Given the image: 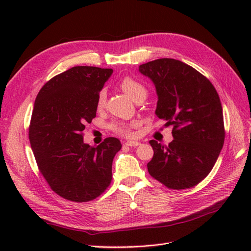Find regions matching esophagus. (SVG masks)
<instances>
[{
    "label": "esophagus",
    "instance_id": "34e87169",
    "mask_svg": "<svg viewBox=\"0 0 251 251\" xmlns=\"http://www.w3.org/2000/svg\"><path fill=\"white\" fill-rule=\"evenodd\" d=\"M126 146H127V147H138V146H140V142L128 140V141L126 142Z\"/></svg>",
    "mask_w": 251,
    "mask_h": 251
}]
</instances>
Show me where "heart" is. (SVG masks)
Wrapping results in <instances>:
<instances>
[{"mask_svg": "<svg viewBox=\"0 0 251 251\" xmlns=\"http://www.w3.org/2000/svg\"><path fill=\"white\" fill-rule=\"evenodd\" d=\"M119 86L121 90H123L124 92L133 100L138 94L146 92V89H144V87L140 82L128 76L121 79L119 82ZM105 100H107V92H105V90L100 91V93L97 95V102H96L98 109H102L104 107ZM110 127L114 133H116L118 135H123L125 137H132L133 136V132L131 130L132 127L131 125H126L124 123H114L110 126Z\"/></svg>", "mask_w": 251, "mask_h": 251, "instance_id": "heart-1", "label": "heart"}]
</instances>
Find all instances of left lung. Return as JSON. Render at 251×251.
Instances as JSON below:
<instances>
[{"label":"left lung","mask_w":251,"mask_h":251,"mask_svg":"<svg viewBox=\"0 0 251 251\" xmlns=\"http://www.w3.org/2000/svg\"><path fill=\"white\" fill-rule=\"evenodd\" d=\"M139 72L156 88V115L166 126H174L169 146L150 141L154 156L148 171L169 188L193 187L210 173L224 144L223 110L217 91L204 75L174 58L142 64Z\"/></svg>","instance_id":"1"}]
</instances>
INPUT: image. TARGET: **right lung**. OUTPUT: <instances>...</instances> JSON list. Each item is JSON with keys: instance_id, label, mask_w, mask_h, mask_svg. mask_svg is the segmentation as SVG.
<instances>
[{"instance_id": "obj_1", "label": "right lung", "mask_w": 251, "mask_h": 251, "mask_svg": "<svg viewBox=\"0 0 251 251\" xmlns=\"http://www.w3.org/2000/svg\"><path fill=\"white\" fill-rule=\"evenodd\" d=\"M112 73L98 67H73L47 81L36 96L30 144L43 177L67 200L91 201L111 183L120 141L109 137L91 147L83 142L82 131L96 116L97 95Z\"/></svg>"}]
</instances>
